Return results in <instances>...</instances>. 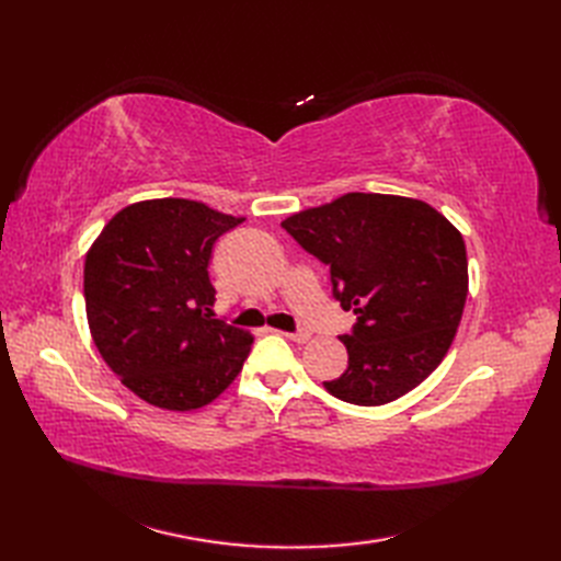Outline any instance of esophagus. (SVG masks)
Returning a JSON list of instances; mask_svg holds the SVG:
<instances>
[{
	"label": "esophagus",
	"mask_w": 561,
	"mask_h": 561,
	"mask_svg": "<svg viewBox=\"0 0 561 561\" xmlns=\"http://www.w3.org/2000/svg\"><path fill=\"white\" fill-rule=\"evenodd\" d=\"M285 336L290 339V342H295V344H307L309 339H311L309 332H285Z\"/></svg>",
	"instance_id": "obj_1"
}]
</instances>
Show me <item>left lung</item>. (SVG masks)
<instances>
[{
  "label": "left lung",
  "instance_id": "8db88e82",
  "mask_svg": "<svg viewBox=\"0 0 561 561\" xmlns=\"http://www.w3.org/2000/svg\"><path fill=\"white\" fill-rule=\"evenodd\" d=\"M280 227L330 266L334 299L358 316L339 336L346 371L322 381L334 398L393 402L443 363L468 297L466 243L445 215L416 198L353 192Z\"/></svg>",
  "mask_w": 561,
  "mask_h": 561
}]
</instances>
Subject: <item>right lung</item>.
<instances>
[{
	"label": "right lung",
	"instance_id": "right-lung-1",
	"mask_svg": "<svg viewBox=\"0 0 561 561\" xmlns=\"http://www.w3.org/2000/svg\"><path fill=\"white\" fill-rule=\"evenodd\" d=\"M186 198L140 201L105 225L83 264L93 342L122 383L161 410L190 412L239 377L252 336L215 318L213 245L239 227Z\"/></svg>",
	"mask_w": 561,
	"mask_h": 561
}]
</instances>
